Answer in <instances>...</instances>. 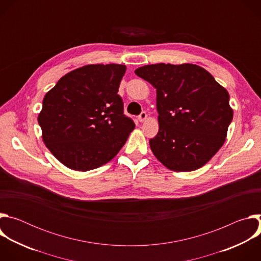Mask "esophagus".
<instances>
[{
  "label": "esophagus",
  "mask_w": 261,
  "mask_h": 261,
  "mask_svg": "<svg viewBox=\"0 0 261 261\" xmlns=\"http://www.w3.org/2000/svg\"><path fill=\"white\" fill-rule=\"evenodd\" d=\"M146 119H147V115H146V113H144V111H142V113L138 116V121H139L140 123L144 122Z\"/></svg>",
  "instance_id": "obj_1"
}]
</instances>
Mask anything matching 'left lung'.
<instances>
[{
    "instance_id": "1",
    "label": "left lung",
    "mask_w": 261,
    "mask_h": 261,
    "mask_svg": "<svg viewBox=\"0 0 261 261\" xmlns=\"http://www.w3.org/2000/svg\"><path fill=\"white\" fill-rule=\"evenodd\" d=\"M157 91L159 132L150 139L155 157L173 171H192L220 150L232 121L229 94L194 64H153L135 70Z\"/></svg>"
}]
</instances>
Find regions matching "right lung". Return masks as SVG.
<instances>
[{
  "label": "right lung",
  "mask_w": 261,
  "mask_h": 261,
  "mask_svg": "<svg viewBox=\"0 0 261 261\" xmlns=\"http://www.w3.org/2000/svg\"><path fill=\"white\" fill-rule=\"evenodd\" d=\"M125 72V65H87L67 73L44 96L38 116L42 139L68 168L88 171L106 164L133 131L118 94Z\"/></svg>",
  "instance_id": "1"
}]
</instances>
